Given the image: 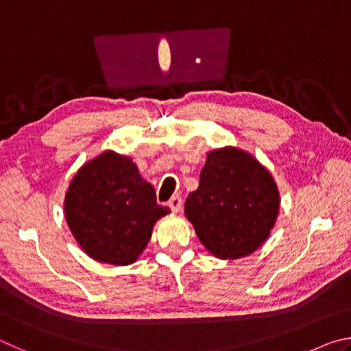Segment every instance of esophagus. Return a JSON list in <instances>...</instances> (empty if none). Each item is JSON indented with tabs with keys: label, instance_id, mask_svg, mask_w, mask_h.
<instances>
[{
	"label": "esophagus",
	"instance_id": "1",
	"mask_svg": "<svg viewBox=\"0 0 351 351\" xmlns=\"http://www.w3.org/2000/svg\"><path fill=\"white\" fill-rule=\"evenodd\" d=\"M169 207L171 210H173L175 213L181 212L182 210V198L181 197H173L170 201H169Z\"/></svg>",
	"mask_w": 351,
	"mask_h": 351
}]
</instances>
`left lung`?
I'll return each instance as SVG.
<instances>
[{
	"label": "left lung",
	"instance_id": "left-lung-1",
	"mask_svg": "<svg viewBox=\"0 0 351 351\" xmlns=\"http://www.w3.org/2000/svg\"><path fill=\"white\" fill-rule=\"evenodd\" d=\"M280 207L274 178L251 153L223 147L207 153L199 186L184 213L212 255L235 260L251 255L268 239Z\"/></svg>",
	"mask_w": 351,
	"mask_h": 351
}]
</instances>
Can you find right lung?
<instances>
[{"mask_svg":"<svg viewBox=\"0 0 351 351\" xmlns=\"http://www.w3.org/2000/svg\"><path fill=\"white\" fill-rule=\"evenodd\" d=\"M170 209L156 203L150 182L132 158L106 150L77 170L64 195V218L93 260L132 265Z\"/></svg>","mask_w":351,"mask_h":351,"instance_id":"1","label":"right lung"}]
</instances>
